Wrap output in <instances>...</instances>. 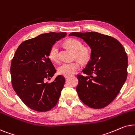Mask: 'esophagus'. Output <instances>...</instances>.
<instances>
[{
    "label": "esophagus",
    "mask_w": 135,
    "mask_h": 135,
    "mask_svg": "<svg viewBox=\"0 0 135 135\" xmlns=\"http://www.w3.org/2000/svg\"><path fill=\"white\" fill-rule=\"evenodd\" d=\"M71 76H72V75H65V78H70V77H71Z\"/></svg>",
    "instance_id": "obj_1"
}]
</instances>
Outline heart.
I'll return each mask as SVG.
<instances>
[{
	"instance_id": "heart-1",
	"label": "heart",
	"mask_w": 135,
	"mask_h": 135,
	"mask_svg": "<svg viewBox=\"0 0 135 135\" xmlns=\"http://www.w3.org/2000/svg\"><path fill=\"white\" fill-rule=\"evenodd\" d=\"M64 45L68 49L74 52L75 56L82 62H86L90 58L91 51L88 47H82L81 42L76 39H68L64 41ZM49 57L53 62L59 60V46L57 44H53L49 52ZM80 60H76L71 62H65L59 66L58 72L65 75L74 73L81 66Z\"/></svg>"
}]
</instances>
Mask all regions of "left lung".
<instances>
[{"mask_svg":"<svg viewBox=\"0 0 135 135\" xmlns=\"http://www.w3.org/2000/svg\"><path fill=\"white\" fill-rule=\"evenodd\" d=\"M91 48V60L78 75L76 92L84 104L104 108L115 99L127 78L128 57L119 41L98 32H73Z\"/></svg>","mask_w":135,"mask_h":135,"instance_id":"8db88e82","label":"left lung"}]
</instances>
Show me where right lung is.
Returning a JSON list of instances; mask_svg holds the SVG:
<instances>
[{"instance_id": "obj_1", "label": "right lung", "mask_w": 135, "mask_h": 135, "mask_svg": "<svg viewBox=\"0 0 135 135\" xmlns=\"http://www.w3.org/2000/svg\"><path fill=\"white\" fill-rule=\"evenodd\" d=\"M66 33L42 34L21 43L12 60L10 74L15 93L30 109L46 112L55 106L64 88L65 79L58 75L53 82L45 83L55 73L49 52Z\"/></svg>"}]
</instances>
